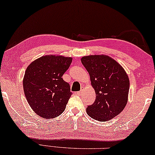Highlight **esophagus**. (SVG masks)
Returning a JSON list of instances; mask_svg holds the SVG:
<instances>
[{"label":"esophagus","instance_id":"34e87169","mask_svg":"<svg viewBox=\"0 0 155 155\" xmlns=\"http://www.w3.org/2000/svg\"><path fill=\"white\" fill-rule=\"evenodd\" d=\"M84 91V87H81V90L80 91H78V92H76V94H78V95H80V94H82V92Z\"/></svg>","mask_w":155,"mask_h":155}]
</instances>
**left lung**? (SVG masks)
Here are the masks:
<instances>
[{"label": "left lung", "mask_w": 155, "mask_h": 155, "mask_svg": "<svg viewBox=\"0 0 155 155\" xmlns=\"http://www.w3.org/2000/svg\"><path fill=\"white\" fill-rule=\"evenodd\" d=\"M89 73L96 101L87 108L90 117L107 121L120 114L127 102L130 81L122 66L107 55H89L81 59Z\"/></svg>", "instance_id": "obj_1"}]
</instances>
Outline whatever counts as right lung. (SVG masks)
Listing matches in <instances>:
<instances>
[{
    "label": "right lung",
    "instance_id": "obj_1",
    "mask_svg": "<svg viewBox=\"0 0 155 155\" xmlns=\"http://www.w3.org/2000/svg\"><path fill=\"white\" fill-rule=\"evenodd\" d=\"M71 62V58L47 55L28 66L23 78V90L28 104L37 115L53 118L65 110L72 92L62 76Z\"/></svg>",
    "mask_w": 155,
    "mask_h": 155
}]
</instances>
